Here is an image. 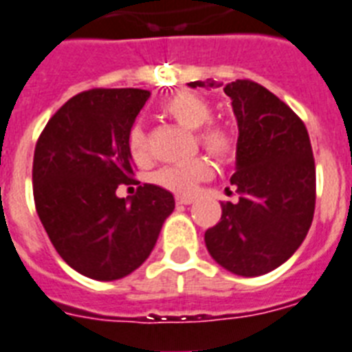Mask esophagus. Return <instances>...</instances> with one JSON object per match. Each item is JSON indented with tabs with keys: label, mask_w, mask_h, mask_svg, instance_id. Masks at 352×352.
Here are the masks:
<instances>
[{
	"label": "esophagus",
	"mask_w": 352,
	"mask_h": 352,
	"mask_svg": "<svg viewBox=\"0 0 352 352\" xmlns=\"http://www.w3.org/2000/svg\"><path fill=\"white\" fill-rule=\"evenodd\" d=\"M192 203H194V197L176 196V205H192Z\"/></svg>",
	"instance_id": "obj_1"
}]
</instances>
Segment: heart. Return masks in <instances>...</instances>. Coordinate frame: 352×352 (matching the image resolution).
I'll use <instances>...</instances> for the list:
<instances>
[{"instance_id": "heart-1", "label": "heart", "mask_w": 352, "mask_h": 352, "mask_svg": "<svg viewBox=\"0 0 352 352\" xmlns=\"http://www.w3.org/2000/svg\"><path fill=\"white\" fill-rule=\"evenodd\" d=\"M160 112L167 119L188 131H194V139L208 155L219 162H230L236 155L239 139L230 124L212 119V104L203 96L190 90H178L165 98L160 104ZM128 153L137 164L149 160V139L140 124L131 126L126 139ZM213 169L206 158H194L187 164L167 165L153 174V183L165 190L190 196L197 185L212 178Z\"/></svg>"}]
</instances>
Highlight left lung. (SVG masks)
<instances>
[{
  "mask_svg": "<svg viewBox=\"0 0 352 352\" xmlns=\"http://www.w3.org/2000/svg\"><path fill=\"white\" fill-rule=\"evenodd\" d=\"M213 87L215 82H190ZM239 122V203H221V221L206 230L208 253L233 274L274 270L297 251L315 212V160L301 117L265 87L236 80L224 87Z\"/></svg>",
  "mask_w": 352,
  "mask_h": 352,
  "instance_id": "left-lung-1",
  "label": "left lung"
}]
</instances>
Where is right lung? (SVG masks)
<instances>
[{
    "label": "right lung",
    "instance_id": "right-lung-1",
    "mask_svg": "<svg viewBox=\"0 0 352 352\" xmlns=\"http://www.w3.org/2000/svg\"><path fill=\"white\" fill-rule=\"evenodd\" d=\"M149 98L142 89H90L47 121L33 153V199L56 253L80 274L121 279L151 254L174 197L140 185L131 199L117 187L135 183L126 139Z\"/></svg>",
    "mask_w": 352,
    "mask_h": 352
}]
</instances>
